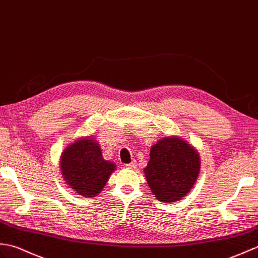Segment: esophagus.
I'll return each mask as SVG.
<instances>
[{
  "label": "esophagus",
  "mask_w": 258,
  "mask_h": 258,
  "mask_svg": "<svg viewBox=\"0 0 258 258\" xmlns=\"http://www.w3.org/2000/svg\"><path fill=\"white\" fill-rule=\"evenodd\" d=\"M136 166H137V163H136V161H132L131 164L125 165V167H126V168H128V169H135V168H136Z\"/></svg>",
  "instance_id": "obj_1"
}]
</instances>
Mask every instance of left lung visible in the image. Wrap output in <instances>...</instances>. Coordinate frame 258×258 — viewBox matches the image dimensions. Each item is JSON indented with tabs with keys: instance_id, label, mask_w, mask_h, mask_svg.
<instances>
[{
	"instance_id": "1",
	"label": "left lung",
	"mask_w": 258,
	"mask_h": 258,
	"mask_svg": "<svg viewBox=\"0 0 258 258\" xmlns=\"http://www.w3.org/2000/svg\"><path fill=\"white\" fill-rule=\"evenodd\" d=\"M146 168L147 183L156 199L176 202L188 195L200 172V156L180 137L160 139L152 146Z\"/></svg>"
}]
</instances>
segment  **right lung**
<instances>
[{
    "label": "right lung",
    "instance_id": "add662e5",
    "mask_svg": "<svg viewBox=\"0 0 258 258\" xmlns=\"http://www.w3.org/2000/svg\"><path fill=\"white\" fill-rule=\"evenodd\" d=\"M60 170L63 180L77 195L92 198L103 190L115 164L103 159L99 143L87 136L62 152Z\"/></svg>",
    "mask_w": 258,
    "mask_h": 258
}]
</instances>
